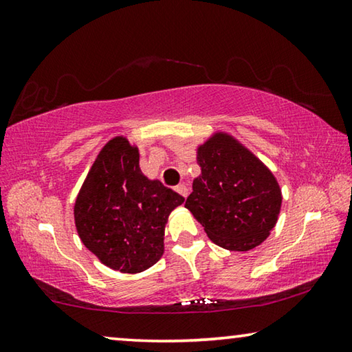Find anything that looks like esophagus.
<instances>
[{"label":"esophagus","mask_w":352,"mask_h":352,"mask_svg":"<svg viewBox=\"0 0 352 352\" xmlns=\"http://www.w3.org/2000/svg\"><path fill=\"white\" fill-rule=\"evenodd\" d=\"M175 190H177V192L178 194H180V195H183V197L184 199H186L188 197V194H189V188L186 186V184H184V183H182V184H178V186L175 188Z\"/></svg>","instance_id":"1"}]
</instances>
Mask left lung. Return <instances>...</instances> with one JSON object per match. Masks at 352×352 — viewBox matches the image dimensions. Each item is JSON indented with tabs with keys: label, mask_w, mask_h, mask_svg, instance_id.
<instances>
[{
	"label": "left lung",
	"mask_w": 352,
	"mask_h": 352,
	"mask_svg": "<svg viewBox=\"0 0 352 352\" xmlns=\"http://www.w3.org/2000/svg\"><path fill=\"white\" fill-rule=\"evenodd\" d=\"M200 175L184 206L216 245L248 252L275 228L283 194L267 166L226 132L197 147Z\"/></svg>",
	"instance_id": "obj_1"
}]
</instances>
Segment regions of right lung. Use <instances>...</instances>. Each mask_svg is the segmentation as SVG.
Instances as JSON below:
<instances>
[{
	"instance_id": "right-lung-1",
	"label": "right lung",
	"mask_w": 352,
	"mask_h": 352,
	"mask_svg": "<svg viewBox=\"0 0 352 352\" xmlns=\"http://www.w3.org/2000/svg\"><path fill=\"white\" fill-rule=\"evenodd\" d=\"M183 201L142 174L138 147L119 135L100 148L77 194V234L111 270L141 273L163 256L169 214Z\"/></svg>"
}]
</instances>
